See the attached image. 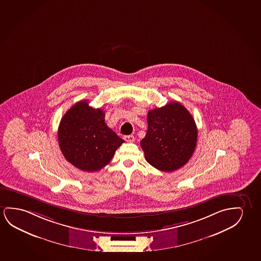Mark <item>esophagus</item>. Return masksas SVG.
<instances>
[{
  "instance_id": "34e87169",
  "label": "esophagus",
  "mask_w": 261,
  "mask_h": 261,
  "mask_svg": "<svg viewBox=\"0 0 261 261\" xmlns=\"http://www.w3.org/2000/svg\"><path fill=\"white\" fill-rule=\"evenodd\" d=\"M123 139H124L125 141H127V142H133L135 139H134V136L133 135H127V136L123 137Z\"/></svg>"
}]
</instances>
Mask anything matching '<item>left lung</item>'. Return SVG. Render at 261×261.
<instances>
[{
	"instance_id": "obj_1",
	"label": "left lung",
	"mask_w": 261,
	"mask_h": 261,
	"mask_svg": "<svg viewBox=\"0 0 261 261\" xmlns=\"http://www.w3.org/2000/svg\"><path fill=\"white\" fill-rule=\"evenodd\" d=\"M148 130L140 146L152 167L175 171L188 162L197 141L195 121L187 108L172 101L148 113Z\"/></svg>"
}]
</instances>
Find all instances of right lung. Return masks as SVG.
Returning a JSON list of instances; mask_svg holds the SVG:
<instances>
[{"instance_id": "1", "label": "right lung", "mask_w": 261, "mask_h": 261, "mask_svg": "<svg viewBox=\"0 0 261 261\" xmlns=\"http://www.w3.org/2000/svg\"><path fill=\"white\" fill-rule=\"evenodd\" d=\"M105 113L80 101L66 112L59 127V143L69 163L83 171L100 170L110 163L124 140L105 122Z\"/></svg>"}]
</instances>
